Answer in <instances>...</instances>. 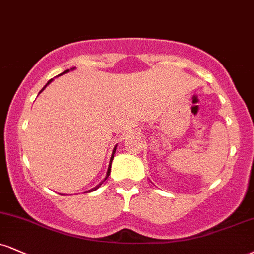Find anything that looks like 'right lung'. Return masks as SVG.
Segmentation results:
<instances>
[{"mask_svg": "<svg viewBox=\"0 0 254 254\" xmlns=\"http://www.w3.org/2000/svg\"><path fill=\"white\" fill-rule=\"evenodd\" d=\"M74 68H75V67H73V68H71V69H66V71H65V72H63V73H61V74H59V75H63V74H65V73H67V72H69V71H73V69H74ZM52 81H53V79H51V80H48V82H47V84H46V85H45V86H44V88H42V90H41V91H40V92H42V91H44V90H45V88H46V87H47V85H50ZM116 149H117V145H116V146H115V148H114V151H112L111 158H110V163H109V167H108V172H106V175H105V177H104V180H103V181H102V182H100V183H99V185H97V186H96V187H93L92 189H90V190H87V191H88V193H90V191H93V190H96V189H98V188H99V187H100V186H102V185H103V183H104V182H105V180H106V179H108V177H109V175H110V172H111V163H112V160H114V156H115V154H116Z\"/></svg>", "mask_w": 254, "mask_h": 254, "instance_id": "1", "label": "right lung"}]
</instances>
